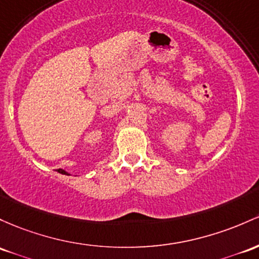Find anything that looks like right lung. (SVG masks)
Wrapping results in <instances>:
<instances>
[{"mask_svg":"<svg viewBox=\"0 0 259 259\" xmlns=\"http://www.w3.org/2000/svg\"><path fill=\"white\" fill-rule=\"evenodd\" d=\"M58 172L61 173V175H67V176H69V173H67L66 171H64V169H61V168H59Z\"/></svg>","mask_w":259,"mask_h":259,"instance_id":"right-lung-1","label":"right lung"}]
</instances>
